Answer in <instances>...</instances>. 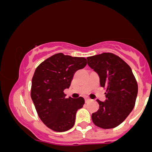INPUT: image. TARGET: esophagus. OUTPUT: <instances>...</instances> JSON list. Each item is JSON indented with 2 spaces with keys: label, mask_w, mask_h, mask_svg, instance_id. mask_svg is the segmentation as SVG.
Segmentation results:
<instances>
[{
  "label": "esophagus",
  "mask_w": 152,
  "mask_h": 152,
  "mask_svg": "<svg viewBox=\"0 0 152 152\" xmlns=\"http://www.w3.org/2000/svg\"><path fill=\"white\" fill-rule=\"evenodd\" d=\"M90 101L91 99L89 98H88V97H86V98H85V102L86 103H88V102H90Z\"/></svg>",
  "instance_id": "1"
}]
</instances>
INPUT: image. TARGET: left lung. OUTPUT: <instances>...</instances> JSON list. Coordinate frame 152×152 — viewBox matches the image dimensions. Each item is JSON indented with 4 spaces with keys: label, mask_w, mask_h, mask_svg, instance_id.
<instances>
[{
    "label": "left lung",
    "mask_w": 152,
    "mask_h": 152,
    "mask_svg": "<svg viewBox=\"0 0 152 152\" xmlns=\"http://www.w3.org/2000/svg\"><path fill=\"white\" fill-rule=\"evenodd\" d=\"M87 63L99 74L101 86L106 88V101L97 99L99 109L92 114V121L100 128H115L126 119L135 106L137 80L130 66L112 53L87 57Z\"/></svg>",
    "instance_id": "8db88e82"
}]
</instances>
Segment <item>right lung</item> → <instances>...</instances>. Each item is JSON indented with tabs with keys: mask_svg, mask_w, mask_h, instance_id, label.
Returning a JSON list of instances; mask_svg holds the SVG:
<instances>
[{
	"mask_svg": "<svg viewBox=\"0 0 152 152\" xmlns=\"http://www.w3.org/2000/svg\"><path fill=\"white\" fill-rule=\"evenodd\" d=\"M83 57L54 54L36 68L32 78L31 96L38 116L51 130L63 132L75 124L78 109L84 99L66 98L64 91L69 88L76 71L86 65Z\"/></svg>",
	"mask_w": 152,
	"mask_h": 152,
	"instance_id": "obj_1",
	"label": "right lung"
}]
</instances>
